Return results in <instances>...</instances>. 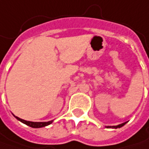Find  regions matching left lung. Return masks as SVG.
<instances>
[{
  "label": "left lung",
  "mask_w": 149,
  "mask_h": 149,
  "mask_svg": "<svg viewBox=\"0 0 149 149\" xmlns=\"http://www.w3.org/2000/svg\"><path fill=\"white\" fill-rule=\"evenodd\" d=\"M126 124V123H122V124H119V125H117V126H112V128H114V129H117V128H121V127H123V125H125ZM109 128H111V126H109Z\"/></svg>",
  "instance_id": "1"
}]
</instances>
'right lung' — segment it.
Masks as SVG:
<instances>
[{
	"label": "right lung",
	"instance_id": "add662e5",
	"mask_svg": "<svg viewBox=\"0 0 149 149\" xmlns=\"http://www.w3.org/2000/svg\"><path fill=\"white\" fill-rule=\"evenodd\" d=\"M15 118H17L19 121H20L21 123L32 127V128H42V127H45L47 126L49 124H51L52 123V121H50V122H45V123H34V122H29V121H26V120H23V119H20L17 116H15Z\"/></svg>",
	"mask_w": 149,
	"mask_h": 149
}]
</instances>
